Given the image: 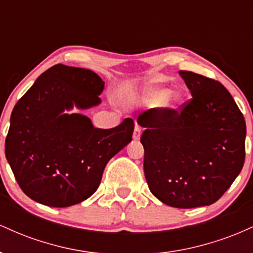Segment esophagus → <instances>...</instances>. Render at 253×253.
<instances>
[{
    "instance_id": "1",
    "label": "esophagus",
    "mask_w": 253,
    "mask_h": 253,
    "mask_svg": "<svg viewBox=\"0 0 253 253\" xmlns=\"http://www.w3.org/2000/svg\"><path fill=\"white\" fill-rule=\"evenodd\" d=\"M140 135H141V127L139 126V125H135L134 132H133V139H134V140H139V139H140Z\"/></svg>"
}]
</instances>
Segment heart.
Returning <instances> with one entry per match:
<instances>
[{
    "label": "heart",
    "instance_id": "b5f03b06",
    "mask_svg": "<svg viewBox=\"0 0 253 253\" xmlns=\"http://www.w3.org/2000/svg\"><path fill=\"white\" fill-rule=\"evenodd\" d=\"M169 90L167 88H163L161 85H151L146 89L144 95L145 102L152 104H159L163 101V104L170 108H178L179 106L184 101V94L181 90H176V91L170 92L168 94Z\"/></svg>",
    "mask_w": 253,
    "mask_h": 253
}]
</instances>
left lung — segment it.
Returning a JSON list of instances; mask_svg holds the SVG:
<instances>
[{
	"mask_svg": "<svg viewBox=\"0 0 253 253\" xmlns=\"http://www.w3.org/2000/svg\"><path fill=\"white\" fill-rule=\"evenodd\" d=\"M179 75L193 97L179 109L152 108L138 118L145 127V177L165 205L210 206L243 169L245 119L221 83L191 71Z\"/></svg>",
	"mask_w": 253,
	"mask_h": 253,
	"instance_id": "8db88e82",
	"label": "left lung"
}]
</instances>
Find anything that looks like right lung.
<instances>
[{
  "instance_id": "add662e5",
  "label": "right lung",
  "mask_w": 253,
  "mask_h": 253,
  "mask_svg": "<svg viewBox=\"0 0 253 253\" xmlns=\"http://www.w3.org/2000/svg\"><path fill=\"white\" fill-rule=\"evenodd\" d=\"M104 82L88 69L57 64L42 72L17 101L4 152L22 191L50 207H69L97 190L107 163L132 140L134 123L95 128L82 114L101 102Z\"/></svg>"
}]
</instances>
